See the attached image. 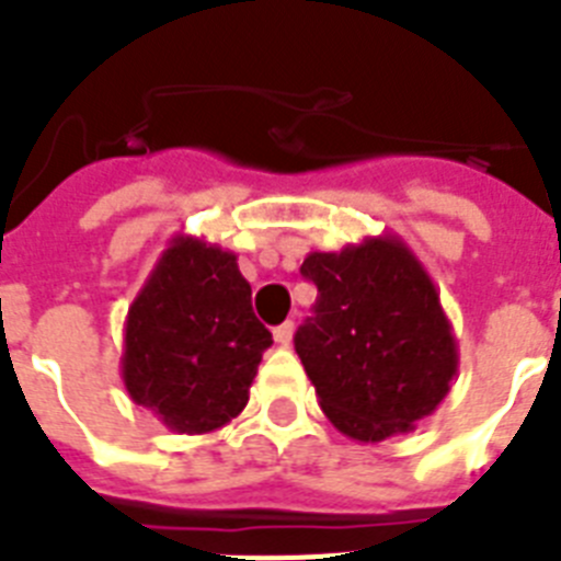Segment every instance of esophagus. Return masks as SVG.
Returning <instances> with one entry per match:
<instances>
[{
	"label": "esophagus",
	"instance_id": "1",
	"mask_svg": "<svg viewBox=\"0 0 561 561\" xmlns=\"http://www.w3.org/2000/svg\"><path fill=\"white\" fill-rule=\"evenodd\" d=\"M273 340L279 345H290V340H294V322H282V325L273 328Z\"/></svg>",
	"mask_w": 561,
	"mask_h": 561
}]
</instances>
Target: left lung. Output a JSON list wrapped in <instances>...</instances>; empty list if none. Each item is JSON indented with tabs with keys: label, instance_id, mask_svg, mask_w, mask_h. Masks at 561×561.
Wrapping results in <instances>:
<instances>
[{
	"label": "left lung",
	"instance_id": "8db88e82",
	"mask_svg": "<svg viewBox=\"0 0 561 561\" xmlns=\"http://www.w3.org/2000/svg\"><path fill=\"white\" fill-rule=\"evenodd\" d=\"M302 276L320 290L294 336L325 417L359 444L414 432L449 394L458 343L438 288L400 236L313 250Z\"/></svg>",
	"mask_w": 561,
	"mask_h": 561
}]
</instances>
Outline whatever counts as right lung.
Wrapping results in <instances>:
<instances>
[{"label": "right lung", "mask_w": 561, "mask_h": 561, "mask_svg": "<svg viewBox=\"0 0 561 561\" xmlns=\"http://www.w3.org/2000/svg\"><path fill=\"white\" fill-rule=\"evenodd\" d=\"M271 345L236 253L175 233L129 305L121 377L167 430L204 435L248 407Z\"/></svg>", "instance_id": "right-lung-1"}]
</instances>
